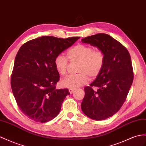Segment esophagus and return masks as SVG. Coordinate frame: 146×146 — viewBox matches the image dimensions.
Listing matches in <instances>:
<instances>
[{
  "instance_id": "1",
  "label": "esophagus",
  "mask_w": 146,
  "mask_h": 146,
  "mask_svg": "<svg viewBox=\"0 0 146 146\" xmlns=\"http://www.w3.org/2000/svg\"><path fill=\"white\" fill-rule=\"evenodd\" d=\"M68 91H69L70 94H72V93H73L74 91H75V89H69Z\"/></svg>"
}]
</instances>
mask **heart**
Returning a JSON list of instances; mask_svg holds the SVG:
<instances>
[{
    "label": "heart",
    "mask_w": 146,
    "mask_h": 146,
    "mask_svg": "<svg viewBox=\"0 0 146 146\" xmlns=\"http://www.w3.org/2000/svg\"><path fill=\"white\" fill-rule=\"evenodd\" d=\"M67 54L71 60L81 62L78 70V72L80 73L63 78L61 81V84L63 87L76 89L83 86L88 83V76L91 78H94L99 75L102 70L104 55L101 51L94 50V48L91 46L78 44L69 49ZM54 65L60 75L63 76L66 73L68 60L65 55L59 54L56 56Z\"/></svg>",
    "instance_id": "obj_1"
}]
</instances>
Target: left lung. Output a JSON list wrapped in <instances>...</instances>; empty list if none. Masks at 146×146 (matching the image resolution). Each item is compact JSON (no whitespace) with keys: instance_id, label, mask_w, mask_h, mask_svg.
<instances>
[{"instance_id":"left-lung-1","label":"left lung","mask_w":146,"mask_h":146,"mask_svg":"<svg viewBox=\"0 0 146 146\" xmlns=\"http://www.w3.org/2000/svg\"><path fill=\"white\" fill-rule=\"evenodd\" d=\"M96 47L104 55L102 70L90 86L84 88L81 103L83 113L94 120L113 116L125 101L133 81V71L128 50L110 36L99 33L81 39ZM93 87L98 88L97 91Z\"/></svg>"}]
</instances>
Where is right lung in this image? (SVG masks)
<instances>
[{
	"label": "right lung",
	"mask_w": 146,
	"mask_h": 146,
	"mask_svg": "<svg viewBox=\"0 0 146 146\" xmlns=\"http://www.w3.org/2000/svg\"><path fill=\"white\" fill-rule=\"evenodd\" d=\"M80 38L45 36L28 41L18 50L11 87L18 107L29 119L46 123L58 115L70 92L68 89H56L60 76L54 60Z\"/></svg>",
	"instance_id": "right-lung-1"
}]
</instances>
